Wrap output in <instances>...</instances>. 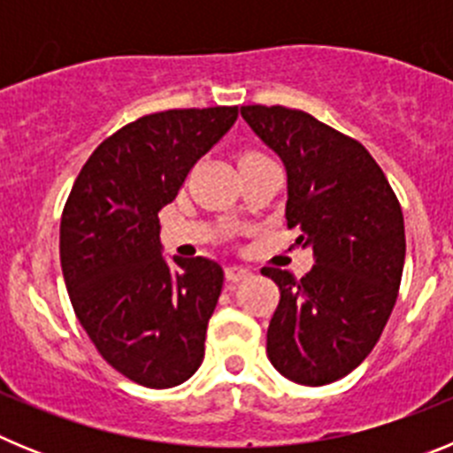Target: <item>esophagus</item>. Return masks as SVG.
I'll use <instances>...</instances> for the list:
<instances>
[{
	"instance_id": "1",
	"label": "esophagus",
	"mask_w": 453,
	"mask_h": 453,
	"mask_svg": "<svg viewBox=\"0 0 453 453\" xmlns=\"http://www.w3.org/2000/svg\"><path fill=\"white\" fill-rule=\"evenodd\" d=\"M224 274H226V281L238 283V281H242V279H247V276L251 274V270L250 267H242V265H229L226 270H224Z\"/></svg>"
}]
</instances>
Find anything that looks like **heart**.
<instances>
[{"label": "heart", "mask_w": 453, "mask_h": 453, "mask_svg": "<svg viewBox=\"0 0 453 453\" xmlns=\"http://www.w3.org/2000/svg\"><path fill=\"white\" fill-rule=\"evenodd\" d=\"M245 156H256V154H245ZM245 156H242V158H245Z\"/></svg>", "instance_id": "obj_1"}]
</instances>
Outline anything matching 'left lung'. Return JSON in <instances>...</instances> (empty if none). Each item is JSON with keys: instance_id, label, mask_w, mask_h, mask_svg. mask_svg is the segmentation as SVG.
<instances>
[{"instance_id": "1", "label": "left lung", "mask_w": 453, "mask_h": 453, "mask_svg": "<svg viewBox=\"0 0 453 453\" xmlns=\"http://www.w3.org/2000/svg\"><path fill=\"white\" fill-rule=\"evenodd\" d=\"M240 115L281 158L288 226L302 229L297 242L315 256L302 279L261 270L281 290L267 358L290 381L326 386L365 361L397 302L402 206L370 151L349 135L286 106H242Z\"/></svg>"}]
</instances>
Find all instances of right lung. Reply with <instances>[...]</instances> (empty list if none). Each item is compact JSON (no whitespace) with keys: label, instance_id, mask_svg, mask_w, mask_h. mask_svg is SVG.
I'll list each match as a JSON object with an SVG mask.
<instances>
[{"label":"right lung","instance_id":"add662e5","mask_svg":"<svg viewBox=\"0 0 453 453\" xmlns=\"http://www.w3.org/2000/svg\"><path fill=\"white\" fill-rule=\"evenodd\" d=\"M235 119L238 106H215L127 124L92 151L63 208L74 313L106 363L140 386H179L203 361L224 272L203 256L167 261L158 213Z\"/></svg>","mask_w":453,"mask_h":453}]
</instances>
